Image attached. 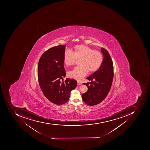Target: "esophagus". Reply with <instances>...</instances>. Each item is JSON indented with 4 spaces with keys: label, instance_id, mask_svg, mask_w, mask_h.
<instances>
[{
    "label": "esophagus",
    "instance_id": "34e87169",
    "mask_svg": "<svg viewBox=\"0 0 150 150\" xmlns=\"http://www.w3.org/2000/svg\"><path fill=\"white\" fill-rule=\"evenodd\" d=\"M82 84V83L80 81H78L77 82V85H81Z\"/></svg>",
    "mask_w": 150,
    "mask_h": 150
}]
</instances>
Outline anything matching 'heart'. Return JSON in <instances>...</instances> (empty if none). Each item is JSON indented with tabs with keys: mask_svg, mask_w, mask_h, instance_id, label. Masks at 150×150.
Segmentation results:
<instances>
[{
	"mask_svg": "<svg viewBox=\"0 0 150 150\" xmlns=\"http://www.w3.org/2000/svg\"><path fill=\"white\" fill-rule=\"evenodd\" d=\"M77 58H81V65L68 72L69 77L80 81L88 74L89 70H96L101 65L103 56L100 52L94 50L88 46L79 45L76 47L75 52L70 49L65 50L64 62L67 65L74 64Z\"/></svg>",
	"mask_w": 150,
	"mask_h": 150,
	"instance_id": "1",
	"label": "heart"
}]
</instances>
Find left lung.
I'll return each mask as SVG.
<instances>
[{"label": "left lung", "mask_w": 150, "mask_h": 150, "mask_svg": "<svg viewBox=\"0 0 150 150\" xmlns=\"http://www.w3.org/2000/svg\"><path fill=\"white\" fill-rule=\"evenodd\" d=\"M103 60L100 68L92 74L86 78L91 82L83 83L88 87L86 93L82 95L83 101L90 106L102 102L110 90L113 77L114 67L110 56L108 51L101 48ZM93 80H95L93 81Z\"/></svg>", "instance_id": "1"}]
</instances>
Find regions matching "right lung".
<instances>
[{
  "label": "right lung",
  "mask_w": 150,
  "mask_h": 150,
  "mask_svg": "<svg viewBox=\"0 0 150 150\" xmlns=\"http://www.w3.org/2000/svg\"><path fill=\"white\" fill-rule=\"evenodd\" d=\"M65 45L49 49L42 54L39 61L37 74L40 89L49 100L56 105L65 104L69 100L71 91L77 82L73 79H66L64 67V54Z\"/></svg>",
  "instance_id": "obj_1"
}]
</instances>
